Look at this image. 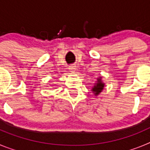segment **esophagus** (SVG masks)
<instances>
[{
    "label": "esophagus",
    "mask_w": 150,
    "mask_h": 150,
    "mask_svg": "<svg viewBox=\"0 0 150 150\" xmlns=\"http://www.w3.org/2000/svg\"><path fill=\"white\" fill-rule=\"evenodd\" d=\"M69 70H70V71H71V72H74V71L76 70V66H74V65L70 66V67H69Z\"/></svg>",
    "instance_id": "esophagus-1"
}]
</instances>
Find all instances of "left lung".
Wrapping results in <instances>:
<instances>
[{
    "instance_id": "1",
    "label": "left lung",
    "mask_w": 150,
    "mask_h": 150,
    "mask_svg": "<svg viewBox=\"0 0 150 150\" xmlns=\"http://www.w3.org/2000/svg\"><path fill=\"white\" fill-rule=\"evenodd\" d=\"M104 83H103V81L101 80V77L100 76V77L97 79L96 83L95 84L93 88H91V91H93L95 95H98L101 92L102 90L104 89Z\"/></svg>"
}]
</instances>
